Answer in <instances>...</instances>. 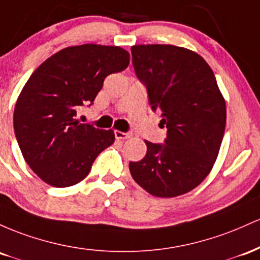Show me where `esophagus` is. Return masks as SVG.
<instances>
[{"mask_svg": "<svg viewBox=\"0 0 260 260\" xmlns=\"http://www.w3.org/2000/svg\"><path fill=\"white\" fill-rule=\"evenodd\" d=\"M114 135L116 139L119 140H125V139H129L133 136V134L130 133V131H127V133H122V131H119V130H115L114 131Z\"/></svg>", "mask_w": 260, "mask_h": 260, "instance_id": "1", "label": "esophagus"}]
</instances>
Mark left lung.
Instances as JSON below:
<instances>
[{"mask_svg": "<svg viewBox=\"0 0 260 260\" xmlns=\"http://www.w3.org/2000/svg\"><path fill=\"white\" fill-rule=\"evenodd\" d=\"M135 74L148 103L167 127L165 144L145 141L147 153L130 162L131 177L158 198L193 190L217 158L226 126V103L211 67L197 52L174 45L131 48Z\"/></svg>", "mask_w": 260, "mask_h": 260, "instance_id": "left-lung-1", "label": "left lung"}]
</instances>
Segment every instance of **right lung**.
<instances>
[{"label": "right lung", "mask_w": 260, "mask_h": 260, "mask_svg": "<svg viewBox=\"0 0 260 260\" xmlns=\"http://www.w3.org/2000/svg\"><path fill=\"white\" fill-rule=\"evenodd\" d=\"M129 52L119 46H70L44 61L23 87L13 114L17 141L28 166L56 188L80 183L97 156L114 142L113 130L76 119L92 106L108 75L125 70Z\"/></svg>", "instance_id": "obj_1"}]
</instances>
